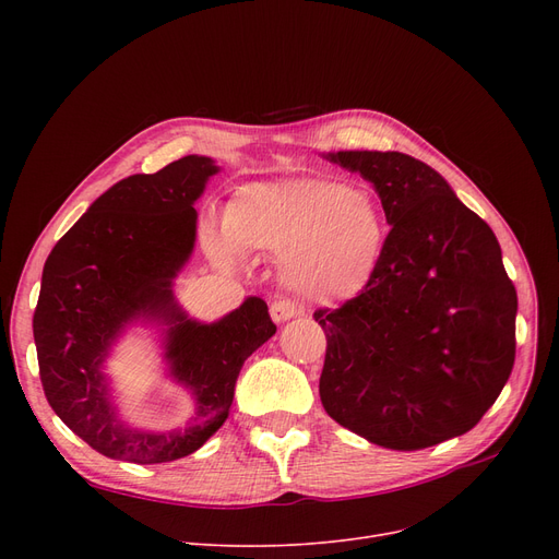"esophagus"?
Instances as JSON below:
<instances>
[{"mask_svg": "<svg viewBox=\"0 0 559 559\" xmlns=\"http://www.w3.org/2000/svg\"><path fill=\"white\" fill-rule=\"evenodd\" d=\"M270 314H272V319L276 321V324H283V321H287V319H292V317L297 314V306L292 304V301H287V299L274 301L272 308H270Z\"/></svg>", "mask_w": 559, "mask_h": 559, "instance_id": "obj_1", "label": "esophagus"}]
</instances>
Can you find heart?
Instances as JSON below:
<instances>
[{
  "label": "heart",
  "instance_id": "1",
  "mask_svg": "<svg viewBox=\"0 0 559 559\" xmlns=\"http://www.w3.org/2000/svg\"><path fill=\"white\" fill-rule=\"evenodd\" d=\"M390 245L378 199L360 186L321 176L247 183L226 205L224 230H205L219 264H240L245 251L281 258V278L312 304L356 301L371 287Z\"/></svg>",
  "mask_w": 559,
  "mask_h": 559
}]
</instances>
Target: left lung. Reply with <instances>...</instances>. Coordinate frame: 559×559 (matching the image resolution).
<instances>
[{"instance_id": "obj_1", "label": "left lung", "mask_w": 559, "mask_h": 559, "mask_svg": "<svg viewBox=\"0 0 559 559\" xmlns=\"http://www.w3.org/2000/svg\"><path fill=\"white\" fill-rule=\"evenodd\" d=\"M383 203L390 245L371 287L317 310L319 396L331 419L392 451L472 430L514 365L516 289L493 230L430 165L401 152H329Z\"/></svg>"}]
</instances>
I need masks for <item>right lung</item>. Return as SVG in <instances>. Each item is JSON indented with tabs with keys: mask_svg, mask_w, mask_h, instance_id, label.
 Masks as SVG:
<instances>
[{
	"mask_svg": "<svg viewBox=\"0 0 559 559\" xmlns=\"http://www.w3.org/2000/svg\"><path fill=\"white\" fill-rule=\"evenodd\" d=\"M217 171L213 158L192 154L122 179L45 262L34 312L43 390L61 421L106 457L160 464L201 449L228 419L245 360L276 333L260 297L211 324L176 301L174 281L197 240L194 203ZM133 325L157 329L166 374L193 399L186 429H142L119 413L105 362Z\"/></svg>",
	"mask_w": 559,
	"mask_h": 559,
	"instance_id": "1",
	"label": "right lung"
}]
</instances>
